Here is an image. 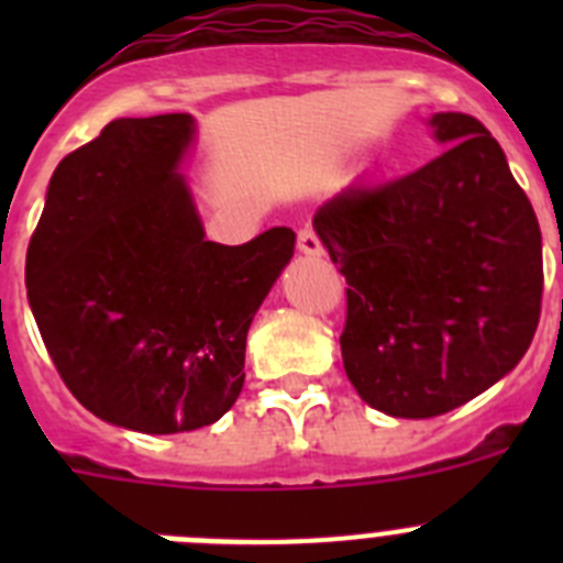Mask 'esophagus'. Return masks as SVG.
<instances>
[{
	"mask_svg": "<svg viewBox=\"0 0 563 563\" xmlns=\"http://www.w3.org/2000/svg\"><path fill=\"white\" fill-rule=\"evenodd\" d=\"M298 251L307 253V256H321L324 253V245H321V239L312 228H301L298 231Z\"/></svg>",
	"mask_w": 563,
	"mask_h": 563,
	"instance_id": "obj_1",
	"label": "esophagus"
}]
</instances>
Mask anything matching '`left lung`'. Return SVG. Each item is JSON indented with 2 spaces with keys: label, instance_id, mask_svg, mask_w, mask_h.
I'll list each match as a JSON object with an SVG mask.
<instances>
[{
  "label": "left lung",
  "instance_id": "8db88e82",
  "mask_svg": "<svg viewBox=\"0 0 563 563\" xmlns=\"http://www.w3.org/2000/svg\"><path fill=\"white\" fill-rule=\"evenodd\" d=\"M451 146L389 183H352L312 217L346 278L343 369L372 409L445 415L514 369L544 292L541 228L476 118H431Z\"/></svg>",
  "mask_w": 563,
  "mask_h": 563
}]
</instances>
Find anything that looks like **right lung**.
I'll use <instances>...</instances> for the list:
<instances>
[{"label":"right lung","instance_id":"obj_1","mask_svg":"<svg viewBox=\"0 0 563 563\" xmlns=\"http://www.w3.org/2000/svg\"><path fill=\"white\" fill-rule=\"evenodd\" d=\"M191 134L186 112L118 118L69 152L24 265L64 386L143 434L202 429L236 402L251 321L296 247L290 228L208 242L177 174Z\"/></svg>","mask_w":563,"mask_h":563}]
</instances>
